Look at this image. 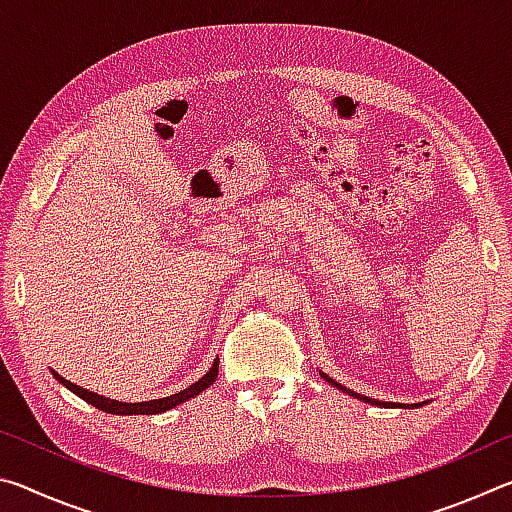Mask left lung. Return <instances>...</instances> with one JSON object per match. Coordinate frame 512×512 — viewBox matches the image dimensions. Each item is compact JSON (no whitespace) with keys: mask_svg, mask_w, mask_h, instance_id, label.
<instances>
[{"mask_svg":"<svg viewBox=\"0 0 512 512\" xmlns=\"http://www.w3.org/2000/svg\"><path fill=\"white\" fill-rule=\"evenodd\" d=\"M320 377H323L327 384H332V386H336L339 388V391H343L345 395H352L354 400H361V402H366V404H375V406H400V409H418V406H424L427 402H418V404H400V402H379V400H372V397H366V395H361V393H354L352 388H345V386H341L339 381H334L332 377L329 375H325V372H320Z\"/></svg>","mask_w":512,"mask_h":512,"instance_id":"obj_1","label":"left lung"}]
</instances>
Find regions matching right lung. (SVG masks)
<instances>
[{
  "instance_id": "obj_1",
  "label": "right lung",
  "mask_w": 512,
  "mask_h": 512,
  "mask_svg": "<svg viewBox=\"0 0 512 512\" xmlns=\"http://www.w3.org/2000/svg\"><path fill=\"white\" fill-rule=\"evenodd\" d=\"M51 370V368H49ZM51 375H54V379L58 381V384H63L67 391H72L74 395H79L81 400H85L92 406H97L99 411L103 413H112V415H155V413H164L173 409V406L183 404L187 400H192V397L201 395L205 388H210L214 381H216V375H219V357L214 359L212 368L205 372V375L194 381L192 386L183 388V391L176 393V395H169V397H160V400H149V402H119V400H110V397L106 395H99V393H92L88 391V388H81L72 384V381L60 377L56 370H51Z\"/></svg>"
}]
</instances>
